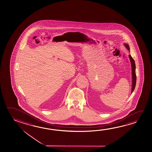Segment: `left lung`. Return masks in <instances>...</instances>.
Segmentation results:
<instances>
[{"label": "left lung", "instance_id": "obj_1", "mask_svg": "<svg viewBox=\"0 0 152 152\" xmlns=\"http://www.w3.org/2000/svg\"><path fill=\"white\" fill-rule=\"evenodd\" d=\"M124 46H126V48L128 50H130L129 46L128 44H124ZM129 58L130 60V62L131 64V69H132V89H131V93L134 91V88L136 86V65H135V62L134 59L132 58L131 55H129Z\"/></svg>", "mask_w": 152, "mask_h": 152}]
</instances>
